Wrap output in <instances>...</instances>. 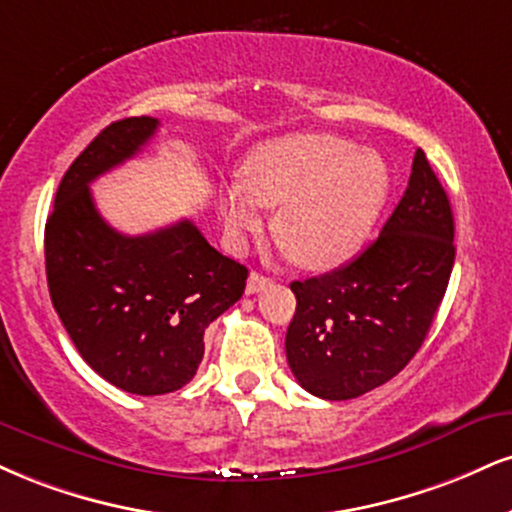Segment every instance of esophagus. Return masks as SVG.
<instances>
[{
  "label": "esophagus",
  "instance_id": "obj_1",
  "mask_svg": "<svg viewBox=\"0 0 512 512\" xmlns=\"http://www.w3.org/2000/svg\"><path fill=\"white\" fill-rule=\"evenodd\" d=\"M269 283H272V279H269V276H262V274L252 272L248 276V293H260L262 288L269 286Z\"/></svg>",
  "mask_w": 512,
  "mask_h": 512
}]
</instances>
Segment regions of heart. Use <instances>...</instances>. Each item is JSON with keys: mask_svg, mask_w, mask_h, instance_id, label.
Wrapping results in <instances>:
<instances>
[{"mask_svg": "<svg viewBox=\"0 0 512 512\" xmlns=\"http://www.w3.org/2000/svg\"><path fill=\"white\" fill-rule=\"evenodd\" d=\"M391 190L386 159L331 133H293L257 145L243 181L221 188L226 229L236 243L279 207L276 240L300 267L331 269L353 257L377 224Z\"/></svg>", "mask_w": 512, "mask_h": 512, "instance_id": "heart-1", "label": "heart"}]
</instances>
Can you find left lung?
Returning <instances> with one entry per match:
<instances>
[{"mask_svg":"<svg viewBox=\"0 0 512 512\" xmlns=\"http://www.w3.org/2000/svg\"><path fill=\"white\" fill-rule=\"evenodd\" d=\"M455 262L453 212L422 150L379 238L336 272L293 281L286 357L305 391L348 400L396 377L427 338Z\"/></svg>","mask_w":512,"mask_h":512,"instance_id":"left-lung-1","label":"left lung"}]
</instances>
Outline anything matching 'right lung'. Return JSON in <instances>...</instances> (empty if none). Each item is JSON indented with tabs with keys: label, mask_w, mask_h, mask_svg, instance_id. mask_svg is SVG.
<instances>
[{
	"label": "right lung",
	"mask_w": 512,
	"mask_h": 512,
	"mask_svg": "<svg viewBox=\"0 0 512 512\" xmlns=\"http://www.w3.org/2000/svg\"><path fill=\"white\" fill-rule=\"evenodd\" d=\"M152 116L109 123L61 178L45 226L52 305L80 357L135 396L178 391L205 355V329L245 291L248 269L214 250L193 221L123 236L92 200L90 183L138 155Z\"/></svg>",
	"instance_id": "obj_1"
}]
</instances>
